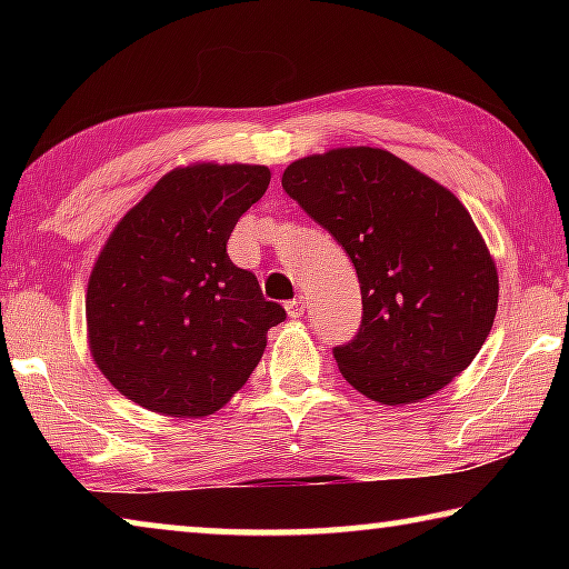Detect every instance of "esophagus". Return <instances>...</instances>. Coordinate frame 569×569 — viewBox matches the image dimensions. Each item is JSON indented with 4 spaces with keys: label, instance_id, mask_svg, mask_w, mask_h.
<instances>
[{
    "label": "esophagus",
    "instance_id": "34e87169",
    "mask_svg": "<svg viewBox=\"0 0 569 569\" xmlns=\"http://www.w3.org/2000/svg\"><path fill=\"white\" fill-rule=\"evenodd\" d=\"M303 311H306L303 298H293V301H286V313L291 316V319H301Z\"/></svg>",
    "mask_w": 569,
    "mask_h": 569
}]
</instances>
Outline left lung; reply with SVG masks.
<instances>
[{
  "instance_id": "1",
  "label": "left lung",
  "mask_w": 569,
  "mask_h": 569,
  "mask_svg": "<svg viewBox=\"0 0 569 569\" xmlns=\"http://www.w3.org/2000/svg\"><path fill=\"white\" fill-rule=\"evenodd\" d=\"M281 182L359 276L361 329L333 349L343 379L397 407L459 377L492 331L499 278L455 192L363 146L296 160Z\"/></svg>"
}]
</instances>
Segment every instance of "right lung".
<instances>
[{"mask_svg":"<svg viewBox=\"0 0 569 569\" xmlns=\"http://www.w3.org/2000/svg\"><path fill=\"white\" fill-rule=\"evenodd\" d=\"M268 182L266 166L176 168L114 226L84 313L92 359L122 397L198 419L253 373L286 311L230 261L226 243Z\"/></svg>","mask_w":569,"mask_h":569,"instance_id":"1","label":"right lung"}]
</instances>
